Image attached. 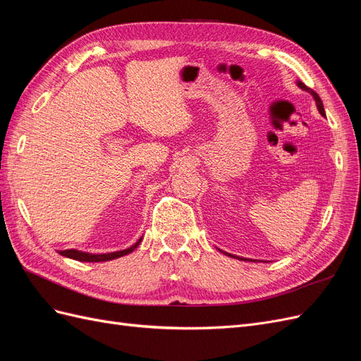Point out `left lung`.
Masks as SVG:
<instances>
[{"label": "left lung", "instance_id": "8db88e82", "mask_svg": "<svg viewBox=\"0 0 361 361\" xmlns=\"http://www.w3.org/2000/svg\"><path fill=\"white\" fill-rule=\"evenodd\" d=\"M297 85L300 87V89H302V90H305V92H309L312 96H313V99H314V102H316V106H318V111L321 113V116H325V111H324V104H322V101H321V97H319V94L316 93V92H313L312 89H309L307 85H305L304 82H301V81H298L297 82ZM224 255H227V256H231V257H236V259H239V260H247V259H244V257H239V256H233V255H231V253H226V251H223Z\"/></svg>", "mask_w": 361, "mask_h": 361}]
</instances>
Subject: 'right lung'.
I'll list each match as a JSON object with an SVG mask.
<instances>
[{"label":"right lung","instance_id":"obj_1","mask_svg":"<svg viewBox=\"0 0 361 361\" xmlns=\"http://www.w3.org/2000/svg\"><path fill=\"white\" fill-rule=\"evenodd\" d=\"M141 239H143V238H140L138 241L134 245H130L129 248L120 250V251H113V253L93 255V253H85V251H80V250H63V251H59V253L61 256H66L69 259L80 260V262H106V260H113V259H117V257H122L125 255L133 253V251L140 245Z\"/></svg>","mask_w":361,"mask_h":361}]
</instances>
